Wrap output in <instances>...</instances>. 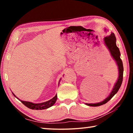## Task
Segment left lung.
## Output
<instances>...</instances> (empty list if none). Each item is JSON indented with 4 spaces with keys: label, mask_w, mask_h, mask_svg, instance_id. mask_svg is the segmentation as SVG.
<instances>
[{
    "label": "left lung",
    "mask_w": 133,
    "mask_h": 133,
    "mask_svg": "<svg viewBox=\"0 0 133 133\" xmlns=\"http://www.w3.org/2000/svg\"><path fill=\"white\" fill-rule=\"evenodd\" d=\"M104 43L108 48V49H109V51H110V53H111L112 57L114 58V59L116 60L117 64V66L118 67V71H119L118 78L117 80V82L115 85H114L112 91L111 92V93L110 94V95L107 98H105V100L103 101V102L98 103H96V104H93V103H91V104H88V103H86L87 105H90V106L96 107V106H99V105L105 104V103L109 102L110 99H111L112 97L117 93L119 89L120 88L121 84H122L123 78V70H124L122 60H121L120 57V50H119V49L118 48V47L116 46V38L113 33H111V35L109 36H106L104 38Z\"/></svg>",
    "instance_id": "8db88e82"
}]
</instances>
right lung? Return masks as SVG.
Masks as SVG:
<instances>
[{
	"instance_id": "add662e5",
	"label": "right lung",
	"mask_w": 133,
	"mask_h": 133,
	"mask_svg": "<svg viewBox=\"0 0 133 133\" xmlns=\"http://www.w3.org/2000/svg\"><path fill=\"white\" fill-rule=\"evenodd\" d=\"M13 96L16 97L17 98H18L13 93ZM57 94L53 98H51V100L48 101L46 102H44V103H37V104H35V103H31V102H25V101H23L21 100H19L21 101V102L23 103V104L26 106L27 107L29 108V109H32V110H43V109H48V108H49L52 106V105L55 104V103L57 100Z\"/></svg>"
}]
</instances>
